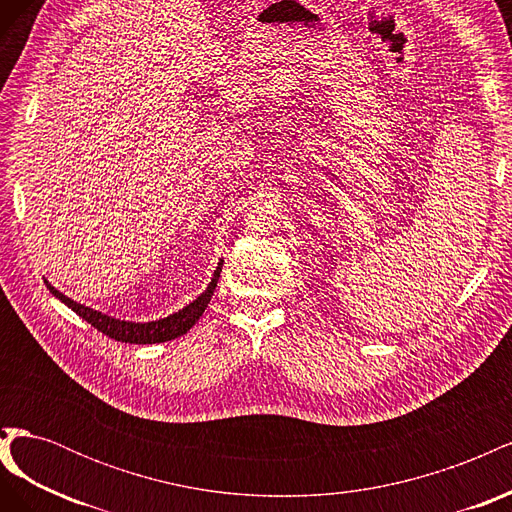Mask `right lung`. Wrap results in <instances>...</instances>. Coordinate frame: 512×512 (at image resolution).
<instances>
[{
    "instance_id": "add662e5",
    "label": "right lung",
    "mask_w": 512,
    "mask_h": 512,
    "mask_svg": "<svg viewBox=\"0 0 512 512\" xmlns=\"http://www.w3.org/2000/svg\"><path fill=\"white\" fill-rule=\"evenodd\" d=\"M222 265H224V260H220V265H218V269H215L207 290L200 294L198 299H194L190 305L179 309V312L170 314L166 318H160V320H153V322H128V320L106 316V314L98 312V309H91V307H85L81 303L72 301L70 297H66L64 292L55 290L49 282H46V288L53 292V297H57L61 303H66L72 312L79 314L83 320H87L91 324V327L98 329L106 337L117 339V342H126V344H162V342H170V339H175V337H181L183 333H188L198 322V318L203 316L205 307L211 301V294H213L215 286H218Z\"/></svg>"
}]
</instances>
